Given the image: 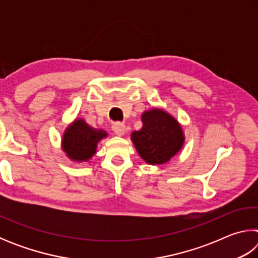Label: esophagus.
<instances>
[{
  "label": "esophagus",
  "instance_id": "obj_1",
  "mask_svg": "<svg viewBox=\"0 0 258 258\" xmlns=\"http://www.w3.org/2000/svg\"><path fill=\"white\" fill-rule=\"evenodd\" d=\"M112 131L116 135L121 137L125 133V125L123 123H115L112 125Z\"/></svg>",
  "mask_w": 258,
  "mask_h": 258
}]
</instances>
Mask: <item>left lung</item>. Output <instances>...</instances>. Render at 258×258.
<instances>
[{
	"instance_id": "obj_1",
	"label": "left lung",
	"mask_w": 258,
	"mask_h": 258,
	"mask_svg": "<svg viewBox=\"0 0 258 258\" xmlns=\"http://www.w3.org/2000/svg\"><path fill=\"white\" fill-rule=\"evenodd\" d=\"M143 126L131 138L141 158L150 165H161L175 156L183 146L180 124L161 109H152L142 115Z\"/></svg>"
}]
</instances>
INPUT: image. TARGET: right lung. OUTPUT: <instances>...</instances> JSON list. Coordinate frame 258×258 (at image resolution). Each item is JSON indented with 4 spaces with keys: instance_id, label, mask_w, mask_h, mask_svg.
<instances>
[{
    "instance_id": "1",
    "label": "right lung",
    "mask_w": 258,
    "mask_h": 258,
    "mask_svg": "<svg viewBox=\"0 0 258 258\" xmlns=\"http://www.w3.org/2000/svg\"><path fill=\"white\" fill-rule=\"evenodd\" d=\"M106 137L104 131L91 127L83 119H76L63 134L62 149L72 160L87 161L95 154L98 142Z\"/></svg>"
}]
</instances>
